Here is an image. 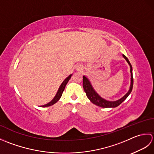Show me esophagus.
<instances>
[{"label":"esophagus","mask_w":154,"mask_h":154,"mask_svg":"<svg viewBox=\"0 0 154 154\" xmlns=\"http://www.w3.org/2000/svg\"><path fill=\"white\" fill-rule=\"evenodd\" d=\"M77 70H81V69H82V67H81V65H77Z\"/></svg>","instance_id":"obj_1"}]
</instances>
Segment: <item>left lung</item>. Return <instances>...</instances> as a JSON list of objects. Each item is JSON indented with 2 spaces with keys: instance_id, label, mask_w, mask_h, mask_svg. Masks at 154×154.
I'll list each match as a JSON object with an SVG mask.
<instances>
[{
  "instance_id": "obj_1",
  "label": "left lung",
  "mask_w": 154,
  "mask_h": 154,
  "mask_svg": "<svg viewBox=\"0 0 154 154\" xmlns=\"http://www.w3.org/2000/svg\"><path fill=\"white\" fill-rule=\"evenodd\" d=\"M124 59L126 60V61L128 63L130 66V73H131V83H130V89L125 95H124L122 98H121L120 99L116 100V101H109L105 99H103L99 94H98L95 90L94 89V88L91 84V81L89 80L88 78H87L85 76L83 77V86L85 92L86 93L87 97H88L91 102L93 104H95L97 106H99L100 107L103 108H114L118 106H119L120 104L122 103L123 101L125 100L126 98L128 97L130 93L132 92V87H133V76H132V67L131 64H130L129 60H128V58L124 55H122Z\"/></svg>"
}]
</instances>
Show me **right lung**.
Masks as SVG:
<instances>
[{"mask_svg":"<svg viewBox=\"0 0 154 154\" xmlns=\"http://www.w3.org/2000/svg\"><path fill=\"white\" fill-rule=\"evenodd\" d=\"M71 75H70L68 77H67L66 79H65L63 81V83H61L60 87H59L57 92L56 94H55V96L54 97L53 100H52L51 101V102H50L49 103H48V104H45V105H43V106H42V107H46V106H50L53 105L54 104H55V103H57V101H58L59 100H60V99L61 95H62V93H63V91H64V89H65V86H66V85H67V83H68V81H69V79H71Z\"/></svg>","mask_w":154,"mask_h":154,"instance_id":"right-lung-1","label":"right lung"}]
</instances>
